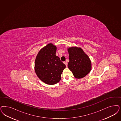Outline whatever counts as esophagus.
<instances>
[{
  "instance_id": "esophagus-1",
  "label": "esophagus",
  "mask_w": 121,
  "mask_h": 121,
  "mask_svg": "<svg viewBox=\"0 0 121 121\" xmlns=\"http://www.w3.org/2000/svg\"><path fill=\"white\" fill-rule=\"evenodd\" d=\"M64 63L65 64L66 66L67 67V62H64Z\"/></svg>"
}]
</instances>
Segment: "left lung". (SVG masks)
Masks as SVG:
<instances>
[{
  "mask_svg": "<svg viewBox=\"0 0 121 121\" xmlns=\"http://www.w3.org/2000/svg\"><path fill=\"white\" fill-rule=\"evenodd\" d=\"M69 62L68 67L76 79H81L90 72L92 63L90 59L83 50L78 47H70L67 48Z\"/></svg>",
  "mask_w": 121,
  "mask_h": 121,
  "instance_id": "8db88e82",
  "label": "left lung"
}]
</instances>
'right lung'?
I'll use <instances>...</instances> for the list:
<instances>
[{
    "label": "right lung",
    "mask_w": 121,
    "mask_h": 121,
    "mask_svg": "<svg viewBox=\"0 0 121 121\" xmlns=\"http://www.w3.org/2000/svg\"><path fill=\"white\" fill-rule=\"evenodd\" d=\"M56 46L49 43L39 51L35 61L34 69L44 83L53 85L60 81L66 65L56 55Z\"/></svg>",
    "instance_id": "add662e5"
}]
</instances>
